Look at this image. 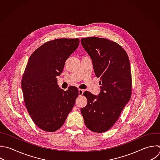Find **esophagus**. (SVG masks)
Segmentation results:
<instances>
[{"mask_svg": "<svg viewBox=\"0 0 160 160\" xmlns=\"http://www.w3.org/2000/svg\"><path fill=\"white\" fill-rule=\"evenodd\" d=\"M78 92H79V96H82V94H83V92H84V89H79V90H78Z\"/></svg>", "mask_w": 160, "mask_h": 160, "instance_id": "34e87169", "label": "esophagus"}]
</instances>
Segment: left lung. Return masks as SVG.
<instances>
[{
  "label": "left lung",
  "instance_id": "obj_1",
  "mask_svg": "<svg viewBox=\"0 0 160 160\" xmlns=\"http://www.w3.org/2000/svg\"><path fill=\"white\" fill-rule=\"evenodd\" d=\"M81 42L92 59L96 77L101 79L98 96L84 92L88 103L81 112L89 129L104 132L115 124L131 98L129 58L120 45L107 39L89 37L81 39Z\"/></svg>",
  "mask_w": 160,
  "mask_h": 160
}]
</instances>
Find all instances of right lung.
I'll return each instance as SVG.
<instances>
[{"label":"right lung","instance_id":"obj_1","mask_svg":"<svg viewBox=\"0 0 160 160\" xmlns=\"http://www.w3.org/2000/svg\"><path fill=\"white\" fill-rule=\"evenodd\" d=\"M79 44V39L48 41L29 59L21 81L24 100L32 121L44 131L59 129L74 106L78 88L61 89L56 77L62 73L66 61Z\"/></svg>","mask_w":160,"mask_h":160}]
</instances>
